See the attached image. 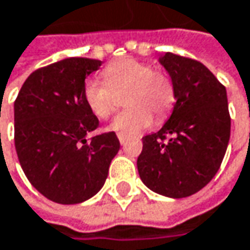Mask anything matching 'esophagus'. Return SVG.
<instances>
[{
  "mask_svg": "<svg viewBox=\"0 0 250 250\" xmlns=\"http://www.w3.org/2000/svg\"><path fill=\"white\" fill-rule=\"evenodd\" d=\"M118 140L121 144H125L126 141H128V137L126 135H124V134H118Z\"/></svg>",
  "mask_w": 250,
  "mask_h": 250,
  "instance_id": "obj_1",
  "label": "esophagus"
}]
</instances>
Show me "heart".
Listing matches in <instances>:
<instances>
[{
  "label": "heart",
  "instance_id": "b5f03b06",
  "mask_svg": "<svg viewBox=\"0 0 250 250\" xmlns=\"http://www.w3.org/2000/svg\"><path fill=\"white\" fill-rule=\"evenodd\" d=\"M104 82L87 79L83 86V99L89 110L99 119L110 118L119 106L118 96H125L128 110L110 124V129L124 135H137L152 124L168 118L175 105L172 79L149 63L125 57L104 69Z\"/></svg>",
  "mask_w": 250,
  "mask_h": 250
}]
</instances>
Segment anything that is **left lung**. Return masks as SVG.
<instances>
[{"mask_svg": "<svg viewBox=\"0 0 250 250\" xmlns=\"http://www.w3.org/2000/svg\"><path fill=\"white\" fill-rule=\"evenodd\" d=\"M160 63L175 86L164 126L142 138L137 167L152 191L181 199L200 191L219 171L230 138L226 87L203 63L166 53Z\"/></svg>", "mask_w": 250, "mask_h": 250, "instance_id": "1", "label": "left lung"}]
</instances>
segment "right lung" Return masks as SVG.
Listing matches in <instances>:
<instances>
[{
  "mask_svg": "<svg viewBox=\"0 0 250 250\" xmlns=\"http://www.w3.org/2000/svg\"><path fill=\"white\" fill-rule=\"evenodd\" d=\"M102 62L69 57L33 72L14 102V144L21 168L44 197L78 204L105 184L119 151L115 132L90 141L99 119L83 99L84 79Z\"/></svg>",
  "mask_w": 250,
  "mask_h": 250,
  "instance_id": "right-lung-1",
  "label": "right lung"
}]
</instances>
